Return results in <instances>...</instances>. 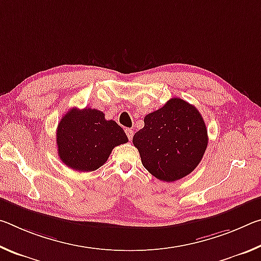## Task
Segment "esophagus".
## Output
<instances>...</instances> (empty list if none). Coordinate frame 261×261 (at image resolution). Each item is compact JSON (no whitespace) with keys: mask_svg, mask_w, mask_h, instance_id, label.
<instances>
[{"mask_svg":"<svg viewBox=\"0 0 261 261\" xmlns=\"http://www.w3.org/2000/svg\"><path fill=\"white\" fill-rule=\"evenodd\" d=\"M125 134L127 136V138H129V140L132 139V136H134V130L132 129H125Z\"/></svg>","mask_w":261,"mask_h":261,"instance_id":"esophagus-1","label":"esophagus"}]
</instances>
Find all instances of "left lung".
Returning a JSON list of instances; mask_svg holds the SVG:
<instances>
[{"instance_id": "left-lung-1", "label": "left lung", "mask_w": 261, "mask_h": 261, "mask_svg": "<svg viewBox=\"0 0 261 261\" xmlns=\"http://www.w3.org/2000/svg\"><path fill=\"white\" fill-rule=\"evenodd\" d=\"M144 123L132 143L149 173L163 182H174L192 173L208 143L199 110L187 101L173 98L147 114Z\"/></svg>"}]
</instances>
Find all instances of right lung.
<instances>
[{
    "mask_svg": "<svg viewBox=\"0 0 261 261\" xmlns=\"http://www.w3.org/2000/svg\"><path fill=\"white\" fill-rule=\"evenodd\" d=\"M125 143L124 130L115 121L106 120L98 109L72 108L57 125L59 156L73 170H96L108 160L114 147Z\"/></svg>",
    "mask_w": 261,
    "mask_h": 261,
    "instance_id": "right-lung-1",
    "label": "right lung"
}]
</instances>
